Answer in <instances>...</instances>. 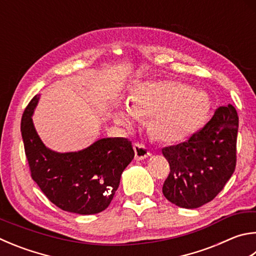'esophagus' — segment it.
<instances>
[{
    "mask_svg": "<svg viewBox=\"0 0 256 256\" xmlns=\"http://www.w3.org/2000/svg\"><path fill=\"white\" fill-rule=\"evenodd\" d=\"M133 148H134V152H136V160H138V161L146 159V158H148L151 154L150 150H148V148L142 143L138 142L134 144Z\"/></svg>",
    "mask_w": 256,
    "mask_h": 256,
    "instance_id": "esophagus-1",
    "label": "esophagus"
}]
</instances>
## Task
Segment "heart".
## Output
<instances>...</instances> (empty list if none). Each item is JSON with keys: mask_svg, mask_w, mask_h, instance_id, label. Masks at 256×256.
Masks as SVG:
<instances>
[{"mask_svg": "<svg viewBox=\"0 0 256 256\" xmlns=\"http://www.w3.org/2000/svg\"><path fill=\"white\" fill-rule=\"evenodd\" d=\"M212 103L206 92L187 84L164 80L141 82L123 105L113 113L116 123L131 126L138 118H148V130L158 141L187 140L208 118Z\"/></svg>", "mask_w": 256, "mask_h": 256, "instance_id": "heart-1", "label": "heart"}]
</instances>
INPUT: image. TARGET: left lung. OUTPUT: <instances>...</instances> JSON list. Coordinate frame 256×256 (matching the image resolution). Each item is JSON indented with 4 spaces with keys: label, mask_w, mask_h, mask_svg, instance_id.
I'll return each mask as SVG.
<instances>
[{
    "label": "left lung",
    "mask_w": 256,
    "mask_h": 256,
    "mask_svg": "<svg viewBox=\"0 0 256 256\" xmlns=\"http://www.w3.org/2000/svg\"><path fill=\"white\" fill-rule=\"evenodd\" d=\"M238 131V116L234 106H220L189 140L162 148L170 166L162 187L164 197L188 209L212 202L235 170Z\"/></svg>",
    "instance_id": "obj_1"
}]
</instances>
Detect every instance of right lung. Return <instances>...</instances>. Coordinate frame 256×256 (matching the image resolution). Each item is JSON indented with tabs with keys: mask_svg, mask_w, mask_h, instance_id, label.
Returning <instances> with one entry per match:
<instances>
[{
	"mask_svg": "<svg viewBox=\"0 0 256 256\" xmlns=\"http://www.w3.org/2000/svg\"><path fill=\"white\" fill-rule=\"evenodd\" d=\"M36 95L21 120V134L32 179L49 200L66 212L92 215L108 207L120 176L134 158L132 142L106 138L78 152L58 153L44 146L36 134L32 113Z\"/></svg>",
	"mask_w": 256,
	"mask_h": 256,
	"instance_id": "obj_1",
	"label": "right lung"
}]
</instances>
